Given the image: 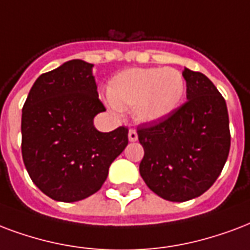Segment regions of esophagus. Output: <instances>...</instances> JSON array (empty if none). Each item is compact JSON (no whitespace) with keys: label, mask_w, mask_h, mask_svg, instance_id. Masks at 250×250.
Masks as SVG:
<instances>
[{"label":"esophagus","mask_w":250,"mask_h":250,"mask_svg":"<svg viewBox=\"0 0 250 250\" xmlns=\"http://www.w3.org/2000/svg\"><path fill=\"white\" fill-rule=\"evenodd\" d=\"M128 139H129V142H136V140H138V132H136L135 129H129Z\"/></svg>","instance_id":"obj_1"}]
</instances>
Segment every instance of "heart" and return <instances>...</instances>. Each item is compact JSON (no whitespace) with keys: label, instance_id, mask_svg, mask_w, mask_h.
<instances>
[{"label":"heart","instance_id":"1","mask_svg":"<svg viewBox=\"0 0 250 250\" xmlns=\"http://www.w3.org/2000/svg\"><path fill=\"white\" fill-rule=\"evenodd\" d=\"M185 90L184 74L174 68H131L110 81L107 94L115 108H133L139 122L152 123L176 111Z\"/></svg>","mask_w":250,"mask_h":250}]
</instances>
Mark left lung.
I'll return each mask as SVG.
<instances>
[{
	"label": "left lung",
	"instance_id": "8db88e82",
	"mask_svg": "<svg viewBox=\"0 0 250 250\" xmlns=\"http://www.w3.org/2000/svg\"><path fill=\"white\" fill-rule=\"evenodd\" d=\"M188 101L169 117L138 127L144 148L139 170L146 186L170 202L207 191L220 176L231 146L226 100L201 72L185 68Z\"/></svg>",
	"mask_w": 250,
	"mask_h": 250
}]
</instances>
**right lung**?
Returning a JSON list of instances; mask_svg holds the SVG:
<instances>
[{"label": "right lung", "instance_id": "obj_1", "mask_svg": "<svg viewBox=\"0 0 250 250\" xmlns=\"http://www.w3.org/2000/svg\"><path fill=\"white\" fill-rule=\"evenodd\" d=\"M93 64L70 60L41 74L22 108V157L32 182L59 202L97 193L108 167L128 144V128L100 132L94 117L106 111Z\"/></svg>", "mask_w": 250, "mask_h": 250}]
</instances>
